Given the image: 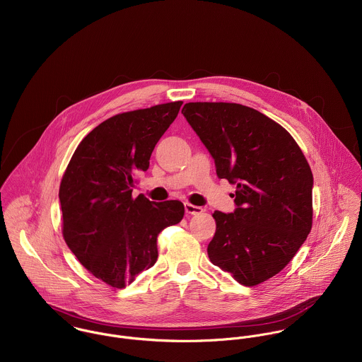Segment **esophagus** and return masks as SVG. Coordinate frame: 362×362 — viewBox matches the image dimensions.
Segmentation results:
<instances>
[{
	"label": "esophagus",
	"instance_id": "esophagus-1",
	"mask_svg": "<svg viewBox=\"0 0 362 362\" xmlns=\"http://www.w3.org/2000/svg\"><path fill=\"white\" fill-rule=\"evenodd\" d=\"M184 207H185V213H187V214H199V213L204 211L202 207L195 206V205L188 204V202L184 205Z\"/></svg>",
	"mask_w": 362,
	"mask_h": 362
}]
</instances>
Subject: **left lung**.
I'll return each instance as SVG.
<instances>
[{"instance_id":"1","label":"left lung","mask_w":362,"mask_h":362,"mask_svg":"<svg viewBox=\"0 0 362 362\" xmlns=\"http://www.w3.org/2000/svg\"><path fill=\"white\" fill-rule=\"evenodd\" d=\"M181 112L214 158L217 177L237 185V209L213 213L209 259L243 286L260 284L288 264L310 234V164L294 138L258 110L197 102Z\"/></svg>"}]
</instances>
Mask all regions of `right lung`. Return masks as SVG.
<instances>
[{
    "mask_svg": "<svg viewBox=\"0 0 362 362\" xmlns=\"http://www.w3.org/2000/svg\"><path fill=\"white\" fill-rule=\"evenodd\" d=\"M182 102L117 114L78 145L62 175V235L96 279L124 288L157 260V235L180 223V201L132 198L134 177L149 168L156 144Z\"/></svg>",
    "mask_w": 362,
    "mask_h": 362,
    "instance_id": "1",
    "label": "right lung"
}]
</instances>
